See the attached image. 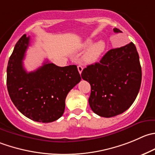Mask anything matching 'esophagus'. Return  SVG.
<instances>
[{
	"label": "esophagus",
	"instance_id": "obj_1",
	"mask_svg": "<svg viewBox=\"0 0 155 155\" xmlns=\"http://www.w3.org/2000/svg\"><path fill=\"white\" fill-rule=\"evenodd\" d=\"M77 67H78V70H79V73L81 74L82 72V70H83V67H82L81 65H79Z\"/></svg>",
	"mask_w": 155,
	"mask_h": 155
}]
</instances>
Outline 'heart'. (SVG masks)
Wrapping results in <instances>:
<instances>
[{
	"label": "heart",
	"instance_id": "obj_1",
	"mask_svg": "<svg viewBox=\"0 0 155 155\" xmlns=\"http://www.w3.org/2000/svg\"><path fill=\"white\" fill-rule=\"evenodd\" d=\"M82 49H87V51L84 54V61L88 64H93L98 61L99 58L104 53L106 48V44L104 41L100 40L93 44L91 39H88L84 41L81 46Z\"/></svg>",
	"mask_w": 155,
	"mask_h": 155
}]
</instances>
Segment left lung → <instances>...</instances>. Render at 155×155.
Instances as JSON below:
<instances>
[{
	"instance_id": "8db88e82",
	"label": "left lung",
	"mask_w": 155,
	"mask_h": 155,
	"mask_svg": "<svg viewBox=\"0 0 155 155\" xmlns=\"http://www.w3.org/2000/svg\"><path fill=\"white\" fill-rule=\"evenodd\" d=\"M116 33L121 32L114 28ZM82 78L91 85L90 107L100 117H112L127 110L136 100L142 82V68L133 42L108 51L99 63L87 66Z\"/></svg>"
}]
</instances>
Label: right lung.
I'll list each match as a JSON object with an SVG mask.
<instances>
[{
    "instance_id": "right-lung-1",
    "label": "right lung",
    "mask_w": 155,
    "mask_h": 155,
    "mask_svg": "<svg viewBox=\"0 0 155 155\" xmlns=\"http://www.w3.org/2000/svg\"><path fill=\"white\" fill-rule=\"evenodd\" d=\"M30 37L23 35L15 45L7 69L9 95L26 117L40 123L59 119L65 110L69 91L81 80L76 65L61 67L46 61L41 67L26 72L23 67Z\"/></svg>"
}]
</instances>
